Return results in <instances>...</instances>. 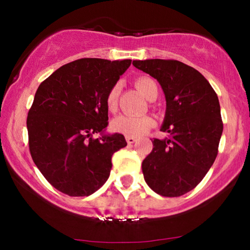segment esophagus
Here are the masks:
<instances>
[{"instance_id":"34e87169","label":"esophagus","mask_w":250,"mask_h":250,"mask_svg":"<svg viewBox=\"0 0 250 250\" xmlns=\"http://www.w3.org/2000/svg\"><path fill=\"white\" fill-rule=\"evenodd\" d=\"M125 140H127L128 145H133V143L136 142V139H135V137H131V136H127L125 137Z\"/></svg>"}]
</instances>
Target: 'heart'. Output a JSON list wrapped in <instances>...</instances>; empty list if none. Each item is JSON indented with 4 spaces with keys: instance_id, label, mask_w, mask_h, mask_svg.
I'll use <instances>...</instances> for the list:
<instances>
[{
    "instance_id": "obj_1",
    "label": "heart",
    "mask_w": 250,
    "mask_h": 250,
    "mask_svg": "<svg viewBox=\"0 0 250 250\" xmlns=\"http://www.w3.org/2000/svg\"><path fill=\"white\" fill-rule=\"evenodd\" d=\"M135 85L143 94V96L147 97L148 100H150L155 95L157 96V93H159L156 82L150 77H139L135 81ZM119 94L120 84L116 83L108 91L107 99H105L107 108L110 111H114L117 107ZM154 123V119L149 115H127V114H122V115L114 117L111 120L110 128L115 133L127 135V136L131 137H139L147 133L149 129L153 127Z\"/></svg>"
}]
</instances>
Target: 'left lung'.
Instances as JSON below:
<instances>
[{"mask_svg":"<svg viewBox=\"0 0 250 250\" xmlns=\"http://www.w3.org/2000/svg\"><path fill=\"white\" fill-rule=\"evenodd\" d=\"M157 80L166 97L163 140L154 139L143 160L145 181L155 193L176 197L202 181L216 159L223 123L216 93L206 77L175 60L133 61Z\"/></svg>","mask_w":250,"mask_h":250,"instance_id":"1","label":"left lung"}]
</instances>
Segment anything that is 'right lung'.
Here are the masks:
<instances>
[{"instance_id": "1", "label": "right lung", "mask_w": 250, "mask_h": 250, "mask_svg": "<svg viewBox=\"0 0 250 250\" xmlns=\"http://www.w3.org/2000/svg\"><path fill=\"white\" fill-rule=\"evenodd\" d=\"M131 60L81 59L54 71L37 88L27 119L29 150L43 176L69 196H89L108 180L111 156L127 146L107 134L108 91ZM93 133H100L93 139Z\"/></svg>"}]
</instances>
